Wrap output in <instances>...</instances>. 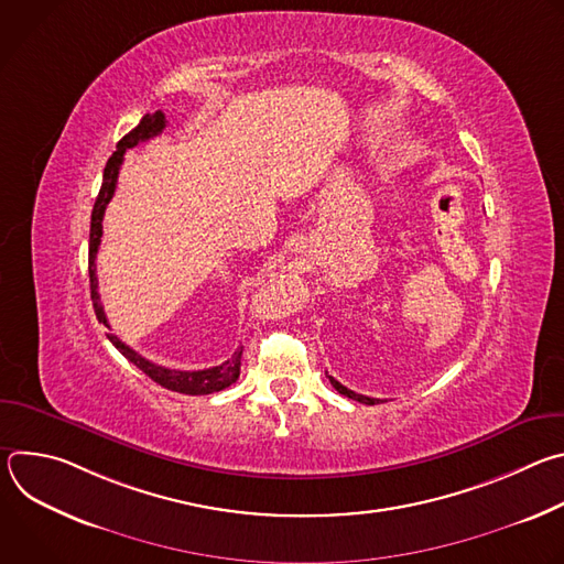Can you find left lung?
Masks as SVG:
<instances>
[{"label": "left lung", "instance_id": "1", "mask_svg": "<svg viewBox=\"0 0 564 564\" xmlns=\"http://www.w3.org/2000/svg\"><path fill=\"white\" fill-rule=\"evenodd\" d=\"M330 383L335 386V390L337 392H341V394H346V397H350V399H355V401H361V404H368V406H372V404H379L381 399H375V397H366V394H359V392H355V390H350V388H346L344 383H339L335 377H330Z\"/></svg>", "mask_w": 564, "mask_h": 564}]
</instances>
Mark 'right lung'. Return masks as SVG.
Listing matches in <instances>:
<instances>
[{
  "label": "right lung",
  "mask_w": 564,
  "mask_h": 564,
  "mask_svg": "<svg viewBox=\"0 0 564 564\" xmlns=\"http://www.w3.org/2000/svg\"><path fill=\"white\" fill-rule=\"evenodd\" d=\"M167 120L163 111L155 113H147L140 124L135 129H131L120 142L118 149L113 151V155L107 160L105 167V176H102V187L100 194L96 198L94 212H91V234H89V279H91V301H94V310L100 324H105L109 328V321L105 314V307L100 303V294H98V272H96V257H98V248L102 240V218H105V209L109 205V200L113 198L116 185H118V172L124 160V151L158 135L160 131L165 129ZM109 341L133 364L138 366L149 379H153L155 383H160L167 390L174 392H183V394H209V392H218L227 386H231L238 375H240V355H243V348H238L227 361H223L220 366L214 368H205V370H172L165 366H158L149 359H144L142 355H138L135 350H131L127 344H122L116 335H107Z\"/></svg>",
  "instance_id": "add662e5"
}]
</instances>
